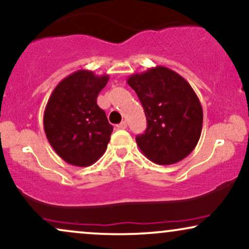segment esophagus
I'll return each instance as SVG.
<instances>
[{"label": "esophagus", "mask_w": 249, "mask_h": 249, "mask_svg": "<svg viewBox=\"0 0 249 249\" xmlns=\"http://www.w3.org/2000/svg\"><path fill=\"white\" fill-rule=\"evenodd\" d=\"M117 127H118V128H122V130H123V128H126L127 127V123L126 122H122L121 123V124H118V125H117Z\"/></svg>", "instance_id": "1"}]
</instances>
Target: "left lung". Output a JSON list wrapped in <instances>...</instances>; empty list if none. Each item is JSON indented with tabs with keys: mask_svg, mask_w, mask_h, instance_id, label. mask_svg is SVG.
I'll list each match as a JSON object with an SVG mask.
<instances>
[{
	"mask_svg": "<svg viewBox=\"0 0 249 249\" xmlns=\"http://www.w3.org/2000/svg\"><path fill=\"white\" fill-rule=\"evenodd\" d=\"M127 83L137 92L147 119L136 142L158 164H173L188 157L198 142L203 109L196 92L179 74L163 66L136 73Z\"/></svg>",
	"mask_w": 249,
	"mask_h": 249,
	"instance_id": "obj_1",
	"label": "left lung"
}]
</instances>
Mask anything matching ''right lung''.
Masks as SVG:
<instances>
[{"label":"right lung","instance_id":"right-lung-1","mask_svg":"<svg viewBox=\"0 0 249 249\" xmlns=\"http://www.w3.org/2000/svg\"><path fill=\"white\" fill-rule=\"evenodd\" d=\"M107 81V75L80 70L65 77L50 96L44 130L52 148L67 163L90 166L106 152L113 127L96 100Z\"/></svg>","mask_w":249,"mask_h":249}]
</instances>
